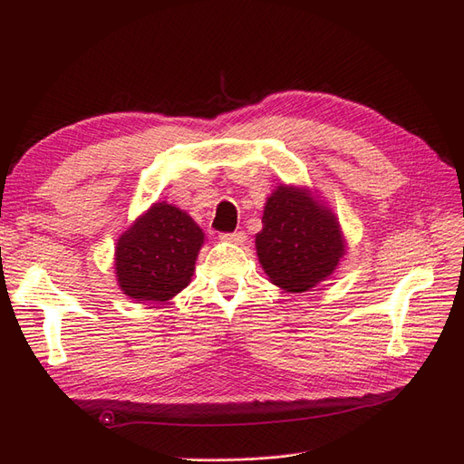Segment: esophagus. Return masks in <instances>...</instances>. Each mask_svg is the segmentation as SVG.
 Segmentation results:
<instances>
[{
  "label": "esophagus",
  "instance_id": "34e87169",
  "mask_svg": "<svg viewBox=\"0 0 464 464\" xmlns=\"http://www.w3.org/2000/svg\"><path fill=\"white\" fill-rule=\"evenodd\" d=\"M246 232L244 230H236V232H228V234H222V240H228L234 244H244L246 242Z\"/></svg>",
  "mask_w": 464,
  "mask_h": 464
}]
</instances>
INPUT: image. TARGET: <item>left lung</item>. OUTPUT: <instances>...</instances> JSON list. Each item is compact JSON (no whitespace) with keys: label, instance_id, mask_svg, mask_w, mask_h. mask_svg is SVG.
<instances>
[{"label":"left lung","instance_id":"1","mask_svg":"<svg viewBox=\"0 0 464 464\" xmlns=\"http://www.w3.org/2000/svg\"><path fill=\"white\" fill-rule=\"evenodd\" d=\"M256 247L265 273L290 292L310 290L325 280L344 256L343 234L331 210L310 193L286 186L266 199Z\"/></svg>","mask_w":464,"mask_h":464}]
</instances>
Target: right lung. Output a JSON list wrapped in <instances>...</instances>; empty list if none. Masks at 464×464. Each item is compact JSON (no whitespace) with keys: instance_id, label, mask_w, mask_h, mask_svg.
Segmentation results:
<instances>
[{"instance_id":"1","label":"right lung","mask_w":464,"mask_h":464,"mask_svg":"<svg viewBox=\"0 0 464 464\" xmlns=\"http://www.w3.org/2000/svg\"><path fill=\"white\" fill-rule=\"evenodd\" d=\"M203 232L178 207L154 203L116 247V276L130 298L164 302L186 288Z\"/></svg>"}]
</instances>
